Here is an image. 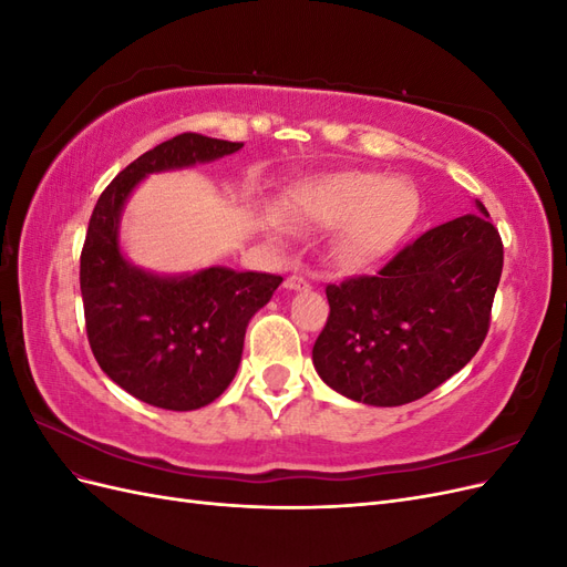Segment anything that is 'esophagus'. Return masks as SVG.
Masks as SVG:
<instances>
[{
    "instance_id": "obj_1",
    "label": "esophagus",
    "mask_w": 567,
    "mask_h": 567,
    "mask_svg": "<svg viewBox=\"0 0 567 567\" xmlns=\"http://www.w3.org/2000/svg\"><path fill=\"white\" fill-rule=\"evenodd\" d=\"M284 286H286L288 290H305V288H310V281L298 277V274H290V277H286Z\"/></svg>"
}]
</instances>
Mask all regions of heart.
I'll return each instance as SVG.
<instances>
[{
	"mask_svg": "<svg viewBox=\"0 0 567 567\" xmlns=\"http://www.w3.org/2000/svg\"><path fill=\"white\" fill-rule=\"evenodd\" d=\"M293 215L319 229H340V262L364 269L398 248L421 213L419 192L409 182L381 173H338L300 182Z\"/></svg>",
	"mask_w": 567,
	"mask_h": 567,
	"instance_id": "heart-1",
	"label": "heart"
}]
</instances>
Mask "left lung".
Returning <instances> with one entry per match:
<instances>
[{"label":"left lung","mask_w":567,"mask_h":567,"mask_svg":"<svg viewBox=\"0 0 567 567\" xmlns=\"http://www.w3.org/2000/svg\"><path fill=\"white\" fill-rule=\"evenodd\" d=\"M475 208L419 236L375 277L326 286L331 315L312 350L326 385L352 402L400 406L471 362L504 267L499 231L483 203Z\"/></svg>","instance_id":"8db88e82"}]
</instances>
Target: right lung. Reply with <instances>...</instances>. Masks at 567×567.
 I'll list each match as a JSON object with an SVG mask.
<instances>
[{
  "label": "right lung",
  "mask_w": 567,
  "mask_h": 567,
  "mask_svg": "<svg viewBox=\"0 0 567 567\" xmlns=\"http://www.w3.org/2000/svg\"><path fill=\"white\" fill-rule=\"evenodd\" d=\"M244 144L184 132L130 163L99 196L80 257L84 323L96 362L132 398L169 411L215 402L241 364L248 321L284 281L208 267L158 274L120 248V217L142 179L213 163Z\"/></svg>",
  "instance_id": "add662e5"
}]
</instances>
